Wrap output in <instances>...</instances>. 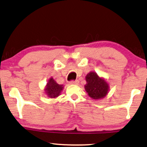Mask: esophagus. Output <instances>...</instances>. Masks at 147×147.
<instances>
[{
    "instance_id": "obj_1",
    "label": "esophagus",
    "mask_w": 147,
    "mask_h": 147,
    "mask_svg": "<svg viewBox=\"0 0 147 147\" xmlns=\"http://www.w3.org/2000/svg\"><path fill=\"white\" fill-rule=\"evenodd\" d=\"M70 83L72 84H78L79 83V81L78 80H71Z\"/></svg>"
}]
</instances>
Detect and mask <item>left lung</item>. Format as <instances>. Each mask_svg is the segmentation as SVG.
I'll list each match as a JSON object with an SVG mask.
<instances>
[{"label": "left lung", "instance_id": "obj_1", "mask_svg": "<svg viewBox=\"0 0 147 147\" xmlns=\"http://www.w3.org/2000/svg\"><path fill=\"white\" fill-rule=\"evenodd\" d=\"M84 88L88 94L94 100H99L107 95L109 85L104 78H100L94 72H90L86 76Z\"/></svg>", "mask_w": 147, "mask_h": 147}]
</instances>
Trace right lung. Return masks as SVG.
Segmentation results:
<instances>
[{"mask_svg": "<svg viewBox=\"0 0 147 147\" xmlns=\"http://www.w3.org/2000/svg\"><path fill=\"white\" fill-rule=\"evenodd\" d=\"M63 89V85L59 84L53 78H50L46 85L45 92L48 97L54 98L60 95Z\"/></svg>", "mask_w": 147, "mask_h": 147, "instance_id": "right-lung-1", "label": "right lung"}]
</instances>
